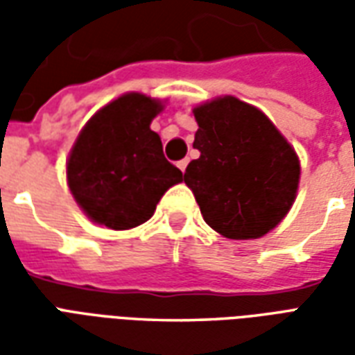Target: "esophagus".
Listing matches in <instances>:
<instances>
[{
	"instance_id": "obj_1",
	"label": "esophagus",
	"mask_w": 355,
	"mask_h": 355,
	"mask_svg": "<svg viewBox=\"0 0 355 355\" xmlns=\"http://www.w3.org/2000/svg\"><path fill=\"white\" fill-rule=\"evenodd\" d=\"M186 165H188V159H180V162L177 163V167L180 171H182V173H184V171H186Z\"/></svg>"
}]
</instances>
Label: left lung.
Returning a JSON list of instances; mask_svg holds the SVG:
<instances>
[{"label":"left lung","instance_id":"left-lung-1","mask_svg":"<svg viewBox=\"0 0 355 355\" xmlns=\"http://www.w3.org/2000/svg\"><path fill=\"white\" fill-rule=\"evenodd\" d=\"M193 148L186 167L203 220L228 239H257L274 230L295 203L300 162L287 139L253 104L232 94L192 110Z\"/></svg>","mask_w":355,"mask_h":355}]
</instances>
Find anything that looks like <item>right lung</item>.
<instances>
[{"label": "right lung", "mask_w": 355, "mask_h": 355, "mask_svg": "<svg viewBox=\"0 0 355 355\" xmlns=\"http://www.w3.org/2000/svg\"><path fill=\"white\" fill-rule=\"evenodd\" d=\"M163 102L125 93L102 106L73 142L66 182L73 200L94 224L131 230L154 215L155 205L182 173L163 155L162 139L150 123Z\"/></svg>", "instance_id": "1"}]
</instances>
